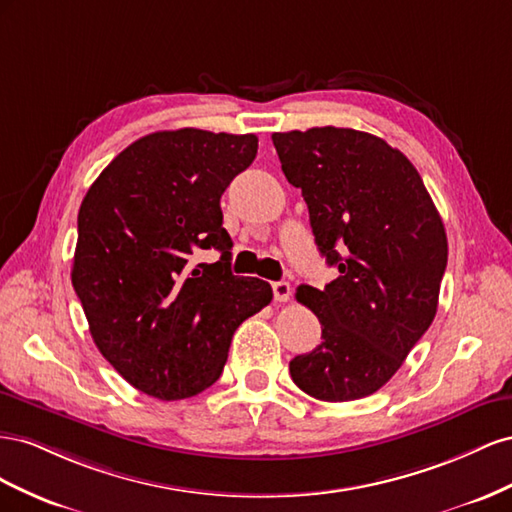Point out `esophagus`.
I'll use <instances>...</instances> for the list:
<instances>
[{
    "label": "esophagus",
    "mask_w": 512,
    "mask_h": 512,
    "mask_svg": "<svg viewBox=\"0 0 512 512\" xmlns=\"http://www.w3.org/2000/svg\"><path fill=\"white\" fill-rule=\"evenodd\" d=\"M272 291H274L276 302H287L291 296V285L287 281H276L272 283Z\"/></svg>",
    "instance_id": "1"
}]
</instances>
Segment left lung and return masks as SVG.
<instances>
[{
  "instance_id": "left-lung-1",
  "label": "left lung",
  "mask_w": 512,
  "mask_h": 512,
  "mask_svg": "<svg viewBox=\"0 0 512 512\" xmlns=\"http://www.w3.org/2000/svg\"><path fill=\"white\" fill-rule=\"evenodd\" d=\"M285 178L309 206L315 244L339 276L300 285L321 341L289 362L319 401H356L399 371L431 326L448 261L440 212L405 154L354 128L274 133Z\"/></svg>"
}]
</instances>
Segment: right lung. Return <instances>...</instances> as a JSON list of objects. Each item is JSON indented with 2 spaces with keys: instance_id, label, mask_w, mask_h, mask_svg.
Listing matches in <instances>:
<instances>
[{
  "instance_id": "obj_1",
  "label": "right lung",
  "mask_w": 512,
  "mask_h": 512,
  "mask_svg": "<svg viewBox=\"0 0 512 512\" xmlns=\"http://www.w3.org/2000/svg\"><path fill=\"white\" fill-rule=\"evenodd\" d=\"M257 156L255 135L160 130L130 143L79 210L72 287L92 339L130 386L195 397L223 373L233 332L272 300L231 274L221 195ZM214 247V265L200 261Z\"/></svg>"
}]
</instances>
